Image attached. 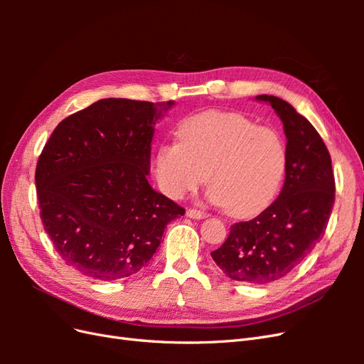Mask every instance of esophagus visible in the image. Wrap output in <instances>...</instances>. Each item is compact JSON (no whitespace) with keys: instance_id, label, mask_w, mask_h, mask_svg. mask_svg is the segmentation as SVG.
<instances>
[{"instance_id":"esophagus-1","label":"esophagus","mask_w":364,"mask_h":364,"mask_svg":"<svg viewBox=\"0 0 364 364\" xmlns=\"http://www.w3.org/2000/svg\"><path fill=\"white\" fill-rule=\"evenodd\" d=\"M208 214L200 211V209H194V208H190L186 209V217L190 218H196V220H200V218H205Z\"/></svg>"}]
</instances>
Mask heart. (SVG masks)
Segmentation results:
<instances>
[{
    "instance_id": "heart-1",
    "label": "heart",
    "mask_w": 364,
    "mask_h": 364,
    "mask_svg": "<svg viewBox=\"0 0 364 364\" xmlns=\"http://www.w3.org/2000/svg\"><path fill=\"white\" fill-rule=\"evenodd\" d=\"M176 135L153 161L159 190L170 199L197 188L203 170L209 199L238 217L258 214L279 191L287 147L277 129L237 112L205 111L185 117Z\"/></svg>"
}]
</instances>
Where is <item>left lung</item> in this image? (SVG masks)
<instances>
[{
    "instance_id": "obj_1",
    "label": "left lung",
    "mask_w": 364,
    "mask_h": 364,
    "mask_svg": "<svg viewBox=\"0 0 364 364\" xmlns=\"http://www.w3.org/2000/svg\"><path fill=\"white\" fill-rule=\"evenodd\" d=\"M270 103L287 138V168L282 190L269 208L249 222L230 226L229 237L211 257L226 277L264 285L294 270L325 234L336 197L331 156L305 117L279 97Z\"/></svg>"
}]
</instances>
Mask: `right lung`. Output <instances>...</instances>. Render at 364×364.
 I'll return each mask as SVG.
<instances>
[{
    "mask_svg": "<svg viewBox=\"0 0 364 364\" xmlns=\"http://www.w3.org/2000/svg\"><path fill=\"white\" fill-rule=\"evenodd\" d=\"M174 105L103 98L62 119L36 165L43 229L67 266L100 281L144 269L185 209L151 188L156 121Z\"/></svg>",
    "mask_w": 364,
    "mask_h": 364,
    "instance_id": "obj_1",
    "label": "right lung"
}]
</instances>
